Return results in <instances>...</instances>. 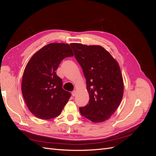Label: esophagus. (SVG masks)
<instances>
[{
  "mask_svg": "<svg viewBox=\"0 0 156 156\" xmlns=\"http://www.w3.org/2000/svg\"><path fill=\"white\" fill-rule=\"evenodd\" d=\"M76 94H77V91H76V90H73V91L72 92V94L73 96H75V95H76Z\"/></svg>",
  "mask_w": 156,
  "mask_h": 156,
  "instance_id": "34e87169",
  "label": "esophagus"
}]
</instances>
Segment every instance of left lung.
Instances as JSON below:
<instances>
[{
	"label": "left lung",
	"instance_id": "8db88e82",
	"mask_svg": "<svg viewBox=\"0 0 156 156\" xmlns=\"http://www.w3.org/2000/svg\"><path fill=\"white\" fill-rule=\"evenodd\" d=\"M86 79L90 100L80 107L82 116L93 122L108 119L123 97L124 81L117 61L100 45L70 44Z\"/></svg>",
	"mask_w": 156,
	"mask_h": 156
}]
</instances>
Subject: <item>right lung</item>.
Here are the masks:
<instances>
[{"mask_svg":"<svg viewBox=\"0 0 156 156\" xmlns=\"http://www.w3.org/2000/svg\"><path fill=\"white\" fill-rule=\"evenodd\" d=\"M73 56L69 44L51 43L35 53L23 73L21 91L29 111L37 118L49 120L60 115L71 94L62 88L56 71L66 57Z\"/></svg>","mask_w":156,"mask_h":156,"instance_id":"right-lung-1","label":"right lung"}]
</instances>
